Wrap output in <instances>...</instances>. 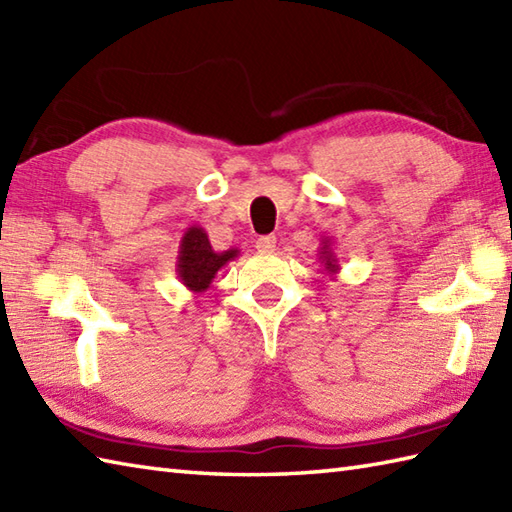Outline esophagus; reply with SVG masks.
I'll list each match as a JSON object with an SVG mask.
<instances>
[{
  "mask_svg": "<svg viewBox=\"0 0 512 512\" xmlns=\"http://www.w3.org/2000/svg\"><path fill=\"white\" fill-rule=\"evenodd\" d=\"M255 246L262 250V253H273L275 246H277V237L275 235H262L255 242Z\"/></svg>",
  "mask_w": 512,
  "mask_h": 512,
  "instance_id": "34e87169",
  "label": "esophagus"
}]
</instances>
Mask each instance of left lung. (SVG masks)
I'll return each instance as SVG.
<instances>
[{
  "label": "left lung",
  "mask_w": 512,
  "mask_h": 512,
  "mask_svg": "<svg viewBox=\"0 0 512 512\" xmlns=\"http://www.w3.org/2000/svg\"><path fill=\"white\" fill-rule=\"evenodd\" d=\"M319 262L323 264V268H325V273H328L330 277L332 275H336L341 270V266H339V259H336V253H334V248H332V239L330 237H321V246H319Z\"/></svg>",
  "instance_id": "obj_1"
}]
</instances>
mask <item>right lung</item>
I'll return each mask as SVG.
<instances>
[{
	"instance_id": "1",
	"label": "right lung",
	"mask_w": 512,
	"mask_h": 512,
	"mask_svg": "<svg viewBox=\"0 0 512 512\" xmlns=\"http://www.w3.org/2000/svg\"><path fill=\"white\" fill-rule=\"evenodd\" d=\"M239 255L237 248H228L217 253L213 250L209 235L202 226L193 224L184 231L180 246H178V257H176V275L182 281V286L191 292H204L209 290L213 284L215 275L220 270L233 262Z\"/></svg>"
}]
</instances>
